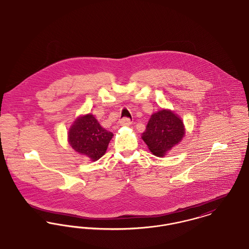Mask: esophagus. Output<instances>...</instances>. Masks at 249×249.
I'll return each mask as SVG.
<instances>
[{
	"label": "esophagus",
	"instance_id": "1",
	"mask_svg": "<svg viewBox=\"0 0 249 249\" xmlns=\"http://www.w3.org/2000/svg\"><path fill=\"white\" fill-rule=\"evenodd\" d=\"M131 120L128 118V117H124V118H122V119H120L119 120V124L121 125V126H130L131 125Z\"/></svg>",
	"mask_w": 249,
	"mask_h": 249
}]
</instances>
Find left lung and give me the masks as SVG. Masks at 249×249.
<instances>
[{
	"instance_id": "obj_1",
	"label": "left lung",
	"mask_w": 249,
	"mask_h": 249,
	"mask_svg": "<svg viewBox=\"0 0 249 249\" xmlns=\"http://www.w3.org/2000/svg\"><path fill=\"white\" fill-rule=\"evenodd\" d=\"M184 134L182 120L170 110H161L151 116L142 139L154 155L164 156L182 140Z\"/></svg>"
}]
</instances>
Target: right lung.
Instances as JSON below:
<instances>
[{
  "label": "right lung",
  "instance_id": "1",
  "mask_svg": "<svg viewBox=\"0 0 249 249\" xmlns=\"http://www.w3.org/2000/svg\"><path fill=\"white\" fill-rule=\"evenodd\" d=\"M113 135L100 126L94 115L88 114L75 121L69 130L68 139L76 152L96 161L106 153Z\"/></svg>",
  "mask_w": 249,
  "mask_h": 249
}]
</instances>
